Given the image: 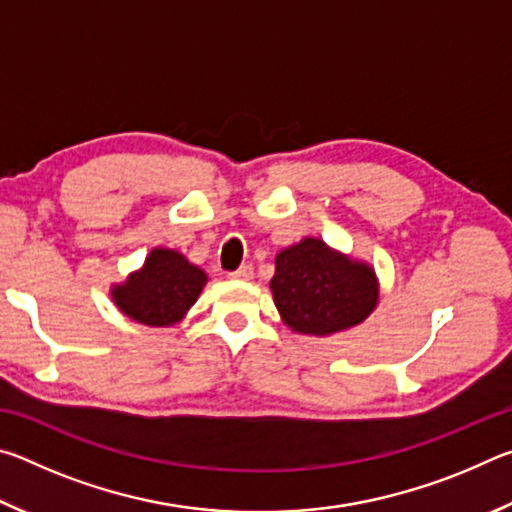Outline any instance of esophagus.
I'll list each match as a JSON object with an SVG mask.
<instances>
[{
	"label": "esophagus",
	"instance_id": "obj_1",
	"mask_svg": "<svg viewBox=\"0 0 512 512\" xmlns=\"http://www.w3.org/2000/svg\"><path fill=\"white\" fill-rule=\"evenodd\" d=\"M230 277H232V280H244V282L253 280V266H250V264L239 266L237 271H232V273H230Z\"/></svg>",
	"mask_w": 512,
	"mask_h": 512
}]
</instances>
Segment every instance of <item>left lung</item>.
Wrapping results in <instances>:
<instances>
[{"label":"left lung","mask_w":512,"mask_h":512,"mask_svg":"<svg viewBox=\"0 0 512 512\" xmlns=\"http://www.w3.org/2000/svg\"><path fill=\"white\" fill-rule=\"evenodd\" d=\"M271 291L284 323L314 336L361 323L379 298L370 266L334 253L320 239H305L277 255Z\"/></svg>","instance_id":"left-lung-1"}]
</instances>
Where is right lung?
Instances as JSON below:
<instances>
[{"instance_id": "1", "label": "right lung", "mask_w": 512, "mask_h": 512, "mask_svg": "<svg viewBox=\"0 0 512 512\" xmlns=\"http://www.w3.org/2000/svg\"><path fill=\"white\" fill-rule=\"evenodd\" d=\"M205 273L176 250H153L140 273L112 291L117 307L142 325H173L194 305L205 284Z\"/></svg>"}]
</instances>
